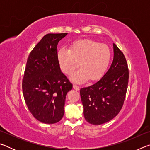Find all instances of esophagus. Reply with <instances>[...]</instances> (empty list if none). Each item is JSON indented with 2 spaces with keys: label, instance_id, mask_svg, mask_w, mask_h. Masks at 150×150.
I'll return each mask as SVG.
<instances>
[{
  "label": "esophagus",
  "instance_id": "obj_1",
  "mask_svg": "<svg viewBox=\"0 0 150 150\" xmlns=\"http://www.w3.org/2000/svg\"><path fill=\"white\" fill-rule=\"evenodd\" d=\"M73 88H74L75 90H76V91H79V87L78 85H73Z\"/></svg>",
  "mask_w": 150,
  "mask_h": 150
}]
</instances>
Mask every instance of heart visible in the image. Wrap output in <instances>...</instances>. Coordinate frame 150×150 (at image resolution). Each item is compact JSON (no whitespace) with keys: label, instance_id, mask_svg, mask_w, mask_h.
I'll use <instances>...</instances> for the list:
<instances>
[{"label":"heart","instance_id":"heart-1","mask_svg":"<svg viewBox=\"0 0 150 150\" xmlns=\"http://www.w3.org/2000/svg\"><path fill=\"white\" fill-rule=\"evenodd\" d=\"M111 53L107 45L91 40H78L72 43L69 50L62 48L57 58L63 73L71 75L79 62L81 67L71 76L73 82L82 83L90 78L100 79L105 74L110 62Z\"/></svg>","mask_w":150,"mask_h":150}]
</instances>
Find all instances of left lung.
<instances>
[{
  "instance_id": "left-lung-1",
  "label": "left lung",
  "mask_w": 150,
  "mask_h": 150,
  "mask_svg": "<svg viewBox=\"0 0 150 150\" xmlns=\"http://www.w3.org/2000/svg\"><path fill=\"white\" fill-rule=\"evenodd\" d=\"M114 57L110 68L93 85L81 88L80 95L85 120L94 125L111 120L122 107L128 88L129 72L123 53L113 44Z\"/></svg>"
}]
</instances>
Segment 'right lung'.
<instances>
[{"label":"right lung","instance_id":"right-lung-1","mask_svg":"<svg viewBox=\"0 0 150 150\" xmlns=\"http://www.w3.org/2000/svg\"><path fill=\"white\" fill-rule=\"evenodd\" d=\"M67 34L44 35L27 60L22 81L24 100L34 118L45 124L62 120L66 95L73 88L61 71L57 58L58 43Z\"/></svg>","mask_w":150,"mask_h":150}]
</instances>
